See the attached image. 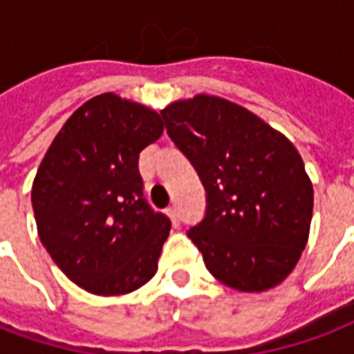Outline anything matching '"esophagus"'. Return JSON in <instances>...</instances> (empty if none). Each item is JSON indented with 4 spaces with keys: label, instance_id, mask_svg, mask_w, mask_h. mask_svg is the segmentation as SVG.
Segmentation results:
<instances>
[{
    "label": "esophagus",
    "instance_id": "1",
    "mask_svg": "<svg viewBox=\"0 0 354 354\" xmlns=\"http://www.w3.org/2000/svg\"><path fill=\"white\" fill-rule=\"evenodd\" d=\"M166 213H167V216L171 218V223H174L175 226H177V224H179V215H177V207H175V205H169V207L166 209Z\"/></svg>",
    "mask_w": 354,
    "mask_h": 354
}]
</instances>
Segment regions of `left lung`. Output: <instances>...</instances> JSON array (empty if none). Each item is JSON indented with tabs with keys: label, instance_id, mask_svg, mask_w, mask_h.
<instances>
[{
	"label": "left lung",
	"instance_id": "1",
	"mask_svg": "<svg viewBox=\"0 0 354 354\" xmlns=\"http://www.w3.org/2000/svg\"><path fill=\"white\" fill-rule=\"evenodd\" d=\"M175 145L198 169L207 211L188 237L216 281L266 292L292 273L313 216V183L300 152L254 113L196 94L162 109Z\"/></svg>",
	"mask_w": 354,
	"mask_h": 354
}]
</instances>
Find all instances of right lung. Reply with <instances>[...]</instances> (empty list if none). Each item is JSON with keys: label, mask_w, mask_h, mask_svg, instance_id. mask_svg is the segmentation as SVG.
<instances>
[{"label": "right lung", "mask_w": 354, "mask_h": 354, "mask_svg": "<svg viewBox=\"0 0 354 354\" xmlns=\"http://www.w3.org/2000/svg\"><path fill=\"white\" fill-rule=\"evenodd\" d=\"M162 133L160 113L105 92L75 111L41 160L32 185L37 234L86 292H133L158 270L171 223L143 198L139 152Z\"/></svg>", "instance_id": "right-lung-1"}]
</instances>
